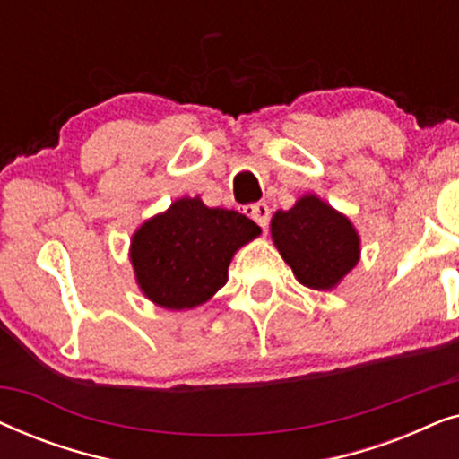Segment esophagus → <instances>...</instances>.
<instances>
[{
    "mask_svg": "<svg viewBox=\"0 0 459 459\" xmlns=\"http://www.w3.org/2000/svg\"><path fill=\"white\" fill-rule=\"evenodd\" d=\"M247 215L253 217L255 221L265 230L269 225V215H272V211H269V206L265 203H256V204L247 206Z\"/></svg>",
    "mask_w": 459,
    "mask_h": 459,
    "instance_id": "34e87169",
    "label": "esophagus"
}]
</instances>
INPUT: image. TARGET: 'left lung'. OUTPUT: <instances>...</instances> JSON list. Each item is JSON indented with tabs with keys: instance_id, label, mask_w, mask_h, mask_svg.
<instances>
[{
	"instance_id": "obj_1",
	"label": "left lung",
	"mask_w": 459,
	"mask_h": 459,
	"mask_svg": "<svg viewBox=\"0 0 459 459\" xmlns=\"http://www.w3.org/2000/svg\"><path fill=\"white\" fill-rule=\"evenodd\" d=\"M272 238L281 259L303 286L330 290L359 261V236L342 212L316 194L299 198L272 219Z\"/></svg>"
}]
</instances>
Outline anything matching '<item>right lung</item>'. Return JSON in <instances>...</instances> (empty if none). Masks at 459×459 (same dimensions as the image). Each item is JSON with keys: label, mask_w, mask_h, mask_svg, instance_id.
Masks as SVG:
<instances>
[{"label": "right lung", "mask_w": 459, "mask_h": 459, "mask_svg": "<svg viewBox=\"0 0 459 459\" xmlns=\"http://www.w3.org/2000/svg\"><path fill=\"white\" fill-rule=\"evenodd\" d=\"M261 234L247 215L179 198L131 238V265L142 292L165 309H192L225 281L231 256Z\"/></svg>", "instance_id": "right-lung-1"}]
</instances>
